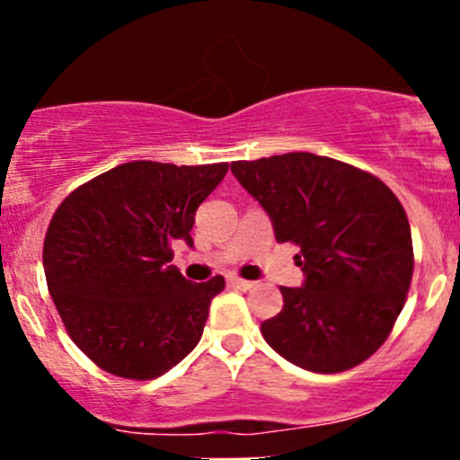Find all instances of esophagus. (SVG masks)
I'll return each instance as SVG.
<instances>
[{
    "label": "esophagus",
    "instance_id": "34e87169",
    "mask_svg": "<svg viewBox=\"0 0 460 460\" xmlns=\"http://www.w3.org/2000/svg\"><path fill=\"white\" fill-rule=\"evenodd\" d=\"M229 285H234L235 289L249 291V289H253V285H256V282H252V280H244V278H238V276H229Z\"/></svg>",
    "mask_w": 460,
    "mask_h": 460
}]
</instances>
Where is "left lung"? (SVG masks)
I'll list each match as a JSON object with an SVG mask.
<instances>
[{"label": "left lung", "mask_w": 460, "mask_h": 460, "mask_svg": "<svg viewBox=\"0 0 460 460\" xmlns=\"http://www.w3.org/2000/svg\"><path fill=\"white\" fill-rule=\"evenodd\" d=\"M262 204L278 243L300 249L303 287L260 324L289 363L318 374L356 367L387 341L414 273L407 213L376 175L314 153L231 162Z\"/></svg>", "instance_id": "8db88e82"}]
</instances>
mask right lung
<instances>
[{"label": "right lung", "instance_id": "1", "mask_svg": "<svg viewBox=\"0 0 460 460\" xmlns=\"http://www.w3.org/2000/svg\"><path fill=\"white\" fill-rule=\"evenodd\" d=\"M220 164L127 162L64 198L44 238V273L71 341L104 372L151 380L200 342L225 278L191 282L169 264L191 247L198 207Z\"/></svg>", "mask_w": 460, "mask_h": 460}]
</instances>
